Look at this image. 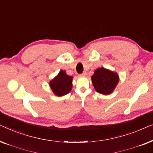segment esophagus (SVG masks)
I'll use <instances>...</instances> for the list:
<instances>
[{"mask_svg": "<svg viewBox=\"0 0 153 153\" xmlns=\"http://www.w3.org/2000/svg\"><path fill=\"white\" fill-rule=\"evenodd\" d=\"M85 75H86V72H83V73H81V74H79V76H85Z\"/></svg>", "mask_w": 153, "mask_h": 153, "instance_id": "1", "label": "esophagus"}]
</instances>
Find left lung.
Segmentation results:
<instances>
[{
  "mask_svg": "<svg viewBox=\"0 0 153 153\" xmlns=\"http://www.w3.org/2000/svg\"><path fill=\"white\" fill-rule=\"evenodd\" d=\"M93 85L97 93L109 95L114 91L119 81L117 73L104 68H97L91 77Z\"/></svg>",
  "mask_w": 153,
  "mask_h": 153,
  "instance_id": "1",
  "label": "left lung"
}]
</instances>
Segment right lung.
Wrapping results in <instances>:
<instances>
[{"label":"right lung","instance_id":"add662e5","mask_svg":"<svg viewBox=\"0 0 153 153\" xmlns=\"http://www.w3.org/2000/svg\"><path fill=\"white\" fill-rule=\"evenodd\" d=\"M72 79L73 76H68L65 71L60 70L57 76L50 81L49 85L56 95H65L72 88Z\"/></svg>","mask_w":153,"mask_h":153}]
</instances>
